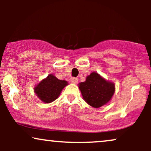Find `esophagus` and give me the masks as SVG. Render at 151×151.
I'll use <instances>...</instances> for the list:
<instances>
[{
    "label": "esophagus",
    "mask_w": 151,
    "mask_h": 151,
    "mask_svg": "<svg viewBox=\"0 0 151 151\" xmlns=\"http://www.w3.org/2000/svg\"><path fill=\"white\" fill-rule=\"evenodd\" d=\"M71 82L73 83V84H77L78 81V79L77 78H74V77H72L71 78Z\"/></svg>",
    "instance_id": "obj_1"
}]
</instances>
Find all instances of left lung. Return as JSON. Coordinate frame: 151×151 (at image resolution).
Masks as SVG:
<instances>
[{"label":"left lung","mask_w":151,"mask_h":151,"mask_svg":"<svg viewBox=\"0 0 151 151\" xmlns=\"http://www.w3.org/2000/svg\"><path fill=\"white\" fill-rule=\"evenodd\" d=\"M83 99L93 108H99L111 99L115 85L106 80L96 72H92L86 78V81L79 84Z\"/></svg>","instance_id":"8db88e82"}]
</instances>
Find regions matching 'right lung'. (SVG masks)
Here are the masks:
<instances>
[{
    "label": "right lung",
    "instance_id": "1",
    "mask_svg": "<svg viewBox=\"0 0 151 151\" xmlns=\"http://www.w3.org/2000/svg\"><path fill=\"white\" fill-rule=\"evenodd\" d=\"M68 84L67 81L60 80L53 74H49L35 87V93L41 101L51 103L60 96L62 90Z\"/></svg>",
    "mask_w": 151,
    "mask_h": 151
}]
</instances>
